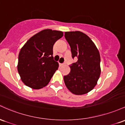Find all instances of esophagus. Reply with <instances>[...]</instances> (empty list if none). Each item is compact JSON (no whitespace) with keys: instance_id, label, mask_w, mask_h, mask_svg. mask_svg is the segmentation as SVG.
I'll return each mask as SVG.
<instances>
[{"instance_id":"obj_1","label":"esophagus","mask_w":125,"mask_h":125,"mask_svg":"<svg viewBox=\"0 0 125 125\" xmlns=\"http://www.w3.org/2000/svg\"><path fill=\"white\" fill-rule=\"evenodd\" d=\"M59 64H60V65H64V63H60V62H59Z\"/></svg>"}]
</instances>
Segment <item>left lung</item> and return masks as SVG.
Wrapping results in <instances>:
<instances>
[{
    "mask_svg": "<svg viewBox=\"0 0 125 125\" xmlns=\"http://www.w3.org/2000/svg\"><path fill=\"white\" fill-rule=\"evenodd\" d=\"M65 38L71 48V57L77 61L70 65V73L64 76L65 85L76 95L87 93L93 89L100 77V57L95 44L85 33L65 32Z\"/></svg>",
    "mask_w": 125,
    "mask_h": 125,
    "instance_id": "left-lung-1",
    "label": "left lung"
}]
</instances>
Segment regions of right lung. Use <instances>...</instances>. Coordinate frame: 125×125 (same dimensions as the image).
<instances>
[{
    "label": "right lung",
    "mask_w": 125,
    "mask_h": 125,
    "mask_svg": "<svg viewBox=\"0 0 125 125\" xmlns=\"http://www.w3.org/2000/svg\"><path fill=\"white\" fill-rule=\"evenodd\" d=\"M62 36L61 31L45 29L32 36L21 48L18 71L25 85L40 89L48 84L58 68L53 59V46Z\"/></svg>",
    "instance_id": "1"
}]
</instances>
